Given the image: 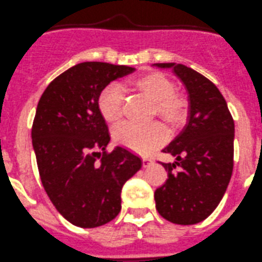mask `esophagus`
Segmentation results:
<instances>
[{
  "label": "esophagus",
  "instance_id": "obj_1",
  "mask_svg": "<svg viewBox=\"0 0 262 262\" xmlns=\"http://www.w3.org/2000/svg\"><path fill=\"white\" fill-rule=\"evenodd\" d=\"M151 162H153V161H151L150 158H148V157H144V158H143V167H148L149 164L151 163Z\"/></svg>",
  "mask_w": 262,
  "mask_h": 262
}]
</instances>
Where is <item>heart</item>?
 <instances>
[{
    "label": "heart",
    "mask_w": 262,
    "mask_h": 262,
    "mask_svg": "<svg viewBox=\"0 0 262 262\" xmlns=\"http://www.w3.org/2000/svg\"><path fill=\"white\" fill-rule=\"evenodd\" d=\"M133 91L145 96L151 101V113L162 119L168 126L181 123L186 116V100L175 92V86L167 76L161 72H148L128 82ZM123 92L119 86L108 84L100 92L98 108L103 118L108 123L116 124L122 118ZM167 138L166 129L159 123L145 126L124 123L114 131V140L121 145L140 154L150 153L153 149L164 143Z\"/></svg>",
    "instance_id": "b5f03b06"
}]
</instances>
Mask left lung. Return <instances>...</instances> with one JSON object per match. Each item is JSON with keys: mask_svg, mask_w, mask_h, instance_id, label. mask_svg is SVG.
I'll list each match as a JSON object with an SVG mask.
<instances>
[{"mask_svg": "<svg viewBox=\"0 0 262 262\" xmlns=\"http://www.w3.org/2000/svg\"><path fill=\"white\" fill-rule=\"evenodd\" d=\"M172 69L188 91V121L164 153L175 157L162 163L168 173L154 193L159 215L179 225L207 219L225 194L233 172L234 121L217 87L183 64L157 63Z\"/></svg>", "mask_w": 262, "mask_h": 262, "instance_id": "obj_1", "label": "left lung"}]
</instances>
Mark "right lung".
<instances>
[{
    "mask_svg": "<svg viewBox=\"0 0 262 262\" xmlns=\"http://www.w3.org/2000/svg\"><path fill=\"white\" fill-rule=\"evenodd\" d=\"M134 71L79 63L56 77L37 105L32 144L42 185L60 215L79 228L113 220L121 211L122 186L143 166L140 157L123 146L106 153L111 136L98 108L100 92Z\"/></svg>",
    "mask_w": 262,
    "mask_h": 262,
    "instance_id": "right-lung-1",
    "label": "right lung"
}]
</instances>
